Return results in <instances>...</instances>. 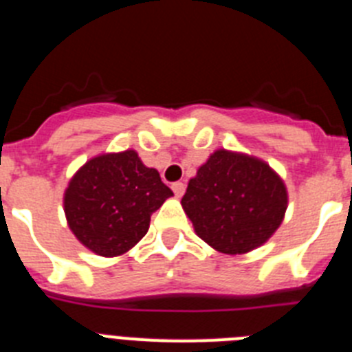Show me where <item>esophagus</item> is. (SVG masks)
<instances>
[{
  "label": "esophagus",
  "instance_id": "obj_1",
  "mask_svg": "<svg viewBox=\"0 0 352 352\" xmlns=\"http://www.w3.org/2000/svg\"><path fill=\"white\" fill-rule=\"evenodd\" d=\"M173 192L176 197H182V195L185 194V183H182V182L173 183Z\"/></svg>",
  "mask_w": 352,
  "mask_h": 352
}]
</instances>
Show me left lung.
Listing matches in <instances>:
<instances>
[{
  "label": "left lung",
  "mask_w": 352,
  "mask_h": 352,
  "mask_svg": "<svg viewBox=\"0 0 352 352\" xmlns=\"http://www.w3.org/2000/svg\"><path fill=\"white\" fill-rule=\"evenodd\" d=\"M182 206L199 238L236 256L266 243L280 227L287 190L266 162L217 149L188 182Z\"/></svg>",
  "instance_id": "8db88e82"
}]
</instances>
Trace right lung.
Returning a JSON list of instances; mask_svg holds the SVG:
<instances>
[{
	"instance_id": "right-lung-1",
	"label": "right lung",
	"mask_w": 352,
	"mask_h": 352,
	"mask_svg": "<svg viewBox=\"0 0 352 352\" xmlns=\"http://www.w3.org/2000/svg\"><path fill=\"white\" fill-rule=\"evenodd\" d=\"M173 195L138 151L104 153L74 174L65 190L68 227L96 256L116 257L138 245L151 213Z\"/></svg>"
}]
</instances>
